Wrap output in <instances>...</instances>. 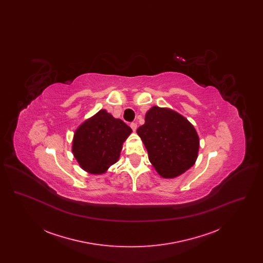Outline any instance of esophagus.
Returning <instances> with one entry per match:
<instances>
[{
    "label": "esophagus",
    "mask_w": 263,
    "mask_h": 263,
    "mask_svg": "<svg viewBox=\"0 0 263 263\" xmlns=\"http://www.w3.org/2000/svg\"><path fill=\"white\" fill-rule=\"evenodd\" d=\"M130 127L132 128V130H133L134 132L137 130V124H136V123H131V124H130Z\"/></svg>",
    "instance_id": "34e87169"
}]
</instances>
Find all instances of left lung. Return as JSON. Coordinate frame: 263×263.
Instances as JSON below:
<instances>
[{"label":"left lung","instance_id":"obj_1","mask_svg":"<svg viewBox=\"0 0 263 263\" xmlns=\"http://www.w3.org/2000/svg\"><path fill=\"white\" fill-rule=\"evenodd\" d=\"M137 134L148 151L151 163L163 178L182 175L196 162L198 134L194 126L175 110L153 106Z\"/></svg>","mask_w":263,"mask_h":263}]
</instances>
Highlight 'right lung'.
<instances>
[{"label":"right lung","mask_w":263,"mask_h":263,"mask_svg":"<svg viewBox=\"0 0 263 263\" xmlns=\"http://www.w3.org/2000/svg\"><path fill=\"white\" fill-rule=\"evenodd\" d=\"M132 129L101 109L77 128L72 152L80 166L92 175L104 174L120 157Z\"/></svg>","instance_id":"right-lung-1"}]
</instances>
